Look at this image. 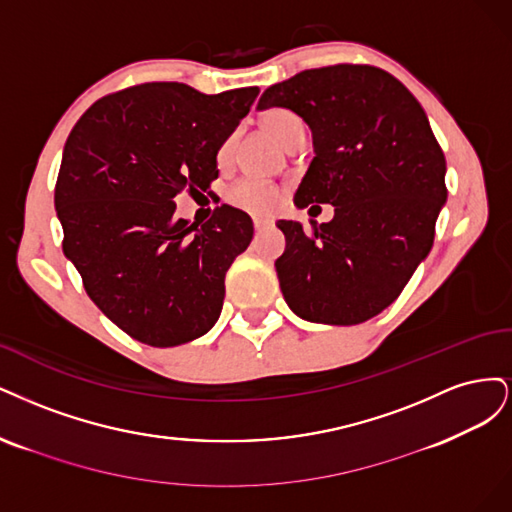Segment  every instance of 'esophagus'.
Returning <instances> with one entry per match:
<instances>
[{
  "instance_id": "obj_1",
  "label": "esophagus",
  "mask_w": 512,
  "mask_h": 512,
  "mask_svg": "<svg viewBox=\"0 0 512 512\" xmlns=\"http://www.w3.org/2000/svg\"><path fill=\"white\" fill-rule=\"evenodd\" d=\"M253 225H255L257 232H261V229L270 227V225H272V221H268V219H255V221H253Z\"/></svg>"
}]
</instances>
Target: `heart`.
Returning <instances> with one entry per match:
<instances>
[{
  "instance_id": "obj_1",
  "label": "heart",
  "mask_w": 512,
  "mask_h": 512,
  "mask_svg": "<svg viewBox=\"0 0 512 512\" xmlns=\"http://www.w3.org/2000/svg\"><path fill=\"white\" fill-rule=\"evenodd\" d=\"M261 129L270 140L285 146L293 131L300 129V123L291 112L274 108L261 114ZM229 153H232V142H225L219 151V161L225 163ZM225 200L234 208L249 214H270L278 204V191L274 187L257 183V180H242V183L227 191Z\"/></svg>"
}]
</instances>
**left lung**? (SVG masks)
<instances>
[{
    "instance_id": "left-lung-1",
    "label": "left lung",
    "mask_w": 512,
    "mask_h": 512,
    "mask_svg": "<svg viewBox=\"0 0 512 512\" xmlns=\"http://www.w3.org/2000/svg\"><path fill=\"white\" fill-rule=\"evenodd\" d=\"M287 108L312 131L293 204H332L306 229L280 219V291L304 321L357 325L383 312L430 255L447 202V161L421 104L372 65L306 70L263 91L257 110Z\"/></svg>"
}]
</instances>
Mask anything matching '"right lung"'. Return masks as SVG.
I'll return each mask as SVG.
<instances>
[{
	"mask_svg": "<svg viewBox=\"0 0 512 512\" xmlns=\"http://www.w3.org/2000/svg\"><path fill=\"white\" fill-rule=\"evenodd\" d=\"M257 87L206 95L144 82L95 102L70 131L55 187L63 255L104 315L144 344L178 346L219 321L225 272L253 240L246 212L176 219V195L206 191Z\"/></svg>",
	"mask_w": 512,
	"mask_h": 512,
	"instance_id": "right-lung-1",
	"label": "right lung"
}]
</instances>
